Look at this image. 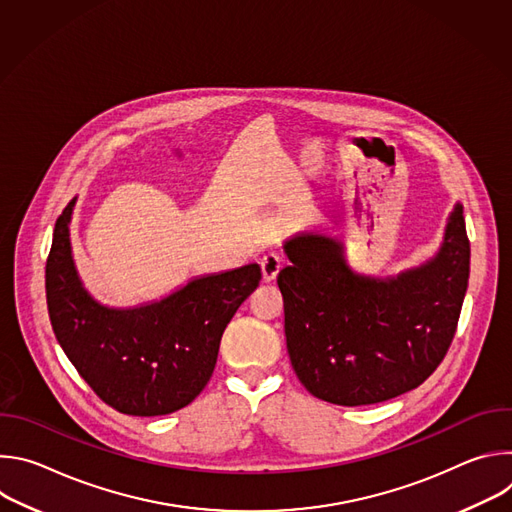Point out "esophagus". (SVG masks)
<instances>
[{
    "instance_id": "obj_1",
    "label": "esophagus",
    "mask_w": 512,
    "mask_h": 512,
    "mask_svg": "<svg viewBox=\"0 0 512 512\" xmlns=\"http://www.w3.org/2000/svg\"><path fill=\"white\" fill-rule=\"evenodd\" d=\"M259 265H261V271H263V279L273 281L277 277L279 269L283 267V257L277 255V253H267V255L261 257Z\"/></svg>"
}]
</instances>
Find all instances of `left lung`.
<instances>
[{"instance_id": "1", "label": "left lung", "mask_w": 512, "mask_h": 512, "mask_svg": "<svg viewBox=\"0 0 512 512\" xmlns=\"http://www.w3.org/2000/svg\"><path fill=\"white\" fill-rule=\"evenodd\" d=\"M277 275L285 340L302 385L334 405H371L419 387L454 340L470 275L464 208L450 216L437 257L395 279L354 275L338 241L285 245Z\"/></svg>"}]
</instances>
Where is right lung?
<instances>
[{"instance_id":"obj_1","label":"right lung","mask_w":512,"mask_h":512,"mask_svg":"<svg viewBox=\"0 0 512 512\" xmlns=\"http://www.w3.org/2000/svg\"><path fill=\"white\" fill-rule=\"evenodd\" d=\"M75 200L56 218L46 304L68 360L119 413L154 417L192 403L212 377L223 332L261 281L257 263L190 281L150 306L109 310L83 289L70 257Z\"/></svg>"}]
</instances>
